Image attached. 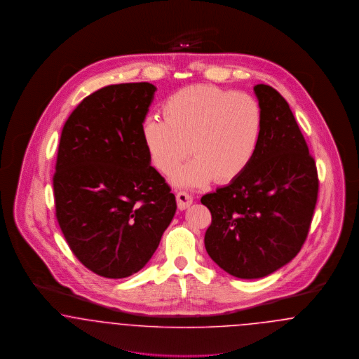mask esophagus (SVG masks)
Returning a JSON list of instances; mask_svg holds the SVG:
<instances>
[{"instance_id":"esophagus-1","label":"esophagus","mask_w":359,"mask_h":359,"mask_svg":"<svg viewBox=\"0 0 359 359\" xmlns=\"http://www.w3.org/2000/svg\"><path fill=\"white\" fill-rule=\"evenodd\" d=\"M176 201H177V207L180 210H186L189 205H192V198L186 192H179L176 195Z\"/></svg>"}]
</instances>
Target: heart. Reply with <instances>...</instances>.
I'll return each mask as SVG.
<instances>
[{
  "mask_svg": "<svg viewBox=\"0 0 359 359\" xmlns=\"http://www.w3.org/2000/svg\"><path fill=\"white\" fill-rule=\"evenodd\" d=\"M165 120L148 116L141 137L154 168L170 172L191 152L196 157L179 167L177 186L202 187L214 177L236 180L256 156L262 113L259 103L245 93L212 85L188 86L165 101Z\"/></svg>",
  "mask_w": 359,
  "mask_h": 359,
  "instance_id": "obj_1",
  "label": "heart"
}]
</instances>
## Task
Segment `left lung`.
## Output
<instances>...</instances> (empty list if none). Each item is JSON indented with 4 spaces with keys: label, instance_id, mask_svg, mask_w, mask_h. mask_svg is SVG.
Wrapping results in <instances>:
<instances>
[{
    "label": "left lung",
    "instance_id": "8db88e82",
    "mask_svg": "<svg viewBox=\"0 0 359 359\" xmlns=\"http://www.w3.org/2000/svg\"><path fill=\"white\" fill-rule=\"evenodd\" d=\"M262 113L256 156L227 186L205 194L211 212L205 246L238 278H261L300 252L318 201V171L288 102L268 85L255 86Z\"/></svg>",
    "mask_w": 359,
    "mask_h": 359
}]
</instances>
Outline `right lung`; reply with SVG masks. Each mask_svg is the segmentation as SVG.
<instances>
[{"label":"right lung","instance_id":"right-lung-1","mask_svg":"<svg viewBox=\"0 0 359 359\" xmlns=\"http://www.w3.org/2000/svg\"><path fill=\"white\" fill-rule=\"evenodd\" d=\"M154 91L148 82L106 86L78 104L62 130L56 219L75 257L106 278L141 271L176 212L141 137Z\"/></svg>","mask_w":359,"mask_h":359}]
</instances>
